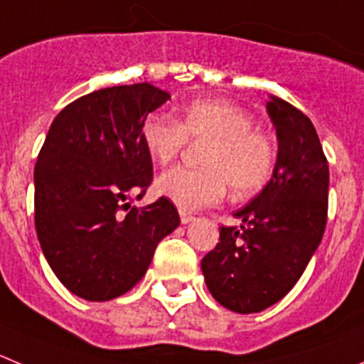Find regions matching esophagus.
I'll return each mask as SVG.
<instances>
[{"mask_svg": "<svg viewBox=\"0 0 364 364\" xmlns=\"http://www.w3.org/2000/svg\"><path fill=\"white\" fill-rule=\"evenodd\" d=\"M193 220H195V216H193V214L184 213V210H180V221H182V223L188 225V223H191Z\"/></svg>", "mask_w": 364, "mask_h": 364, "instance_id": "obj_1", "label": "esophagus"}]
</instances>
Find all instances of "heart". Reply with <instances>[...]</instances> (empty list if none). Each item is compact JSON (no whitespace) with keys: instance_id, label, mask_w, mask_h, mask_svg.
Instances as JSON below:
<instances>
[{"instance_id":"heart-1","label":"heart","mask_w":364,"mask_h":364,"mask_svg":"<svg viewBox=\"0 0 364 364\" xmlns=\"http://www.w3.org/2000/svg\"><path fill=\"white\" fill-rule=\"evenodd\" d=\"M189 141H209L202 151V169H168L155 189L182 210L218 203L227 186L236 196L257 193L275 166V146L254 119L223 100H196L180 110L178 119L151 112L141 123V143L151 159L166 164Z\"/></svg>"}]
</instances>
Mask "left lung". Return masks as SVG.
<instances>
[{
	"mask_svg": "<svg viewBox=\"0 0 364 364\" xmlns=\"http://www.w3.org/2000/svg\"><path fill=\"white\" fill-rule=\"evenodd\" d=\"M279 141L273 175L247 207L240 228L221 227L202 259L210 295L240 314L264 311L288 295L316 252L327 223L328 164L309 117L269 96Z\"/></svg>",
	"mask_w": 364,
	"mask_h": 364,
	"instance_id": "1",
	"label": "left lung"
}]
</instances>
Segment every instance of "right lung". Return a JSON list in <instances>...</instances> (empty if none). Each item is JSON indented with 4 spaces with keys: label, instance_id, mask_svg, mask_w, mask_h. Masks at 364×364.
I'll use <instances>...</instances> for the list:
<instances>
[{
    "label": "right lung",
    "instance_id": "obj_1",
    "mask_svg": "<svg viewBox=\"0 0 364 364\" xmlns=\"http://www.w3.org/2000/svg\"><path fill=\"white\" fill-rule=\"evenodd\" d=\"M169 98L146 82L100 89L51 123L33 171L37 237L55 275L80 299L130 291L159 241L180 225L164 196L141 209L128 202L154 175L141 123Z\"/></svg>",
    "mask_w": 364,
    "mask_h": 364
}]
</instances>
